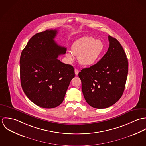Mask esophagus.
<instances>
[{
    "label": "esophagus",
    "instance_id": "34e87169",
    "mask_svg": "<svg viewBox=\"0 0 146 146\" xmlns=\"http://www.w3.org/2000/svg\"><path fill=\"white\" fill-rule=\"evenodd\" d=\"M75 75H78V74H79V71H78V70H77L76 68H75Z\"/></svg>",
    "mask_w": 146,
    "mask_h": 146
}]
</instances>
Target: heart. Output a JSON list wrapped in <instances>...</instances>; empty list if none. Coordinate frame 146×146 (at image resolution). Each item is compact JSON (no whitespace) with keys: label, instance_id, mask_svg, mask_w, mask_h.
<instances>
[{"label":"heart","instance_id":"b5f03b06","mask_svg":"<svg viewBox=\"0 0 146 146\" xmlns=\"http://www.w3.org/2000/svg\"><path fill=\"white\" fill-rule=\"evenodd\" d=\"M104 42L90 36L82 38L73 43L71 51L66 53V57L70 62H73L75 56L78 57L80 64L92 66L96 64L104 50Z\"/></svg>","mask_w":146,"mask_h":146}]
</instances>
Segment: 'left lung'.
I'll return each mask as SVG.
<instances>
[{
    "label": "left lung",
    "instance_id": "1",
    "mask_svg": "<svg viewBox=\"0 0 146 146\" xmlns=\"http://www.w3.org/2000/svg\"><path fill=\"white\" fill-rule=\"evenodd\" d=\"M110 46L96 64L79 73L86 102L96 108H105L117 102L125 89L128 61L119 42L108 36Z\"/></svg>",
    "mask_w": 146,
    "mask_h": 146
}]
</instances>
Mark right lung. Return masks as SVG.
I'll list each match as a JSON object with an SVG mask.
<instances>
[{"instance_id":"obj_1","label":"right lung","mask_w":146,"mask_h":146,"mask_svg":"<svg viewBox=\"0 0 146 146\" xmlns=\"http://www.w3.org/2000/svg\"><path fill=\"white\" fill-rule=\"evenodd\" d=\"M57 30H46L34 35L23 49L20 57L22 88L34 104L45 108L62 102L71 80L74 67L61 62L58 56L66 48L54 40Z\"/></svg>"}]
</instances>
